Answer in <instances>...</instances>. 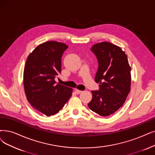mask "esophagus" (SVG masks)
<instances>
[{"label": "esophagus", "mask_w": 155, "mask_h": 155, "mask_svg": "<svg viewBox=\"0 0 155 155\" xmlns=\"http://www.w3.org/2000/svg\"><path fill=\"white\" fill-rule=\"evenodd\" d=\"M82 91H81V90H78V89H76V90H75V92L77 94H81V93Z\"/></svg>", "instance_id": "34e87169"}]
</instances>
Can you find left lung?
Here are the masks:
<instances>
[{"label": "left lung", "mask_w": 155, "mask_h": 155, "mask_svg": "<svg viewBox=\"0 0 155 155\" xmlns=\"http://www.w3.org/2000/svg\"><path fill=\"white\" fill-rule=\"evenodd\" d=\"M98 60L95 81L99 90L91 91L89 108L102 116L115 113L125 103L130 91L131 67L121 48L108 42L97 43L91 48Z\"/></svg>", "instance_id": "left-lung-1"}]
</instances>
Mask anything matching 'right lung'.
<instances>
[{
    "mask_svg": "<svg viewBox=\"0 0 155 155\" xmlns=\"http://www.w3.org/2000/svg\"><path fill=\"white\" fill-rule=\"evenodd\" d=\"M67 48L62 42H45L28 55L25 65L23 84L27 100L48 116L57 114L72 95V88L54 81L61 72V56Z\"/></svg>",
    "mask_w": 155,
    "mask_h": 155,
    "instance_id": "obj_1",
    "label": "right lung"
}]
</instances>
